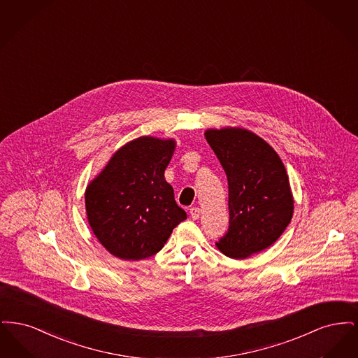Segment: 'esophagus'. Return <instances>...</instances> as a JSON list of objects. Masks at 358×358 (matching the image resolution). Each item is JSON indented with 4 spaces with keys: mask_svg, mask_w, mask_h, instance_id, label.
<instances>
[{
    "mask_svg": "<svg viewBox=\"0 0 358 358\" xmlns=\"http://www.w3.org/2000/svg\"><path fill=\"white\" fill-rule=\"evenodd\" d=\"M189 213H190V217H192L193 220H197V219L200 217V213H201V210H200V208H196V206H193V208H190Z\"/></svg>",
    "mask_w": 358,
    "mask_h": 358,
    "instance_id": "obj_1",
    "label": "esophagus"
}]
</instances>
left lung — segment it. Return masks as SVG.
<instances>
[{"mask_svg":"<svg viewBox=\"0 0 358 358\" xmlns=\"http://www.w3.org/2000/svg\"><path fill=\"white\" fill-rule=\"evenodd\" d=\"M204 136L228 178L229 228L216 245L228 257H250L280 238L292 219L287 171L273 148L247 129H208Z\"/></svg>","mask_w":358,"mask_h":358,"instance_id":"1","label":"left lung"}]
</instances>
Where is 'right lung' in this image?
<instances>
[{
    "label": "right lung",
    "instance_id": "1",
    "mask_svg": "<svg viewBox=\"0 0 358 358\" xmlns=\"http://www.w3.org/2000/svg\"><path fill=\"white\" fill-rule=\"evenodd\" d=\"M174 150L173 138H136L85 187L87 220L111 255L123 260L155 255L187 219L165 180Z\"/></svg>",
    "mask_w": 358,
    "mask_h": 358
}]
</instances>
